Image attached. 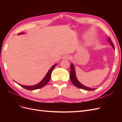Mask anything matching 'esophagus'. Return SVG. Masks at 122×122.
Here are the masks:
<instances>
[{
    "label": "esophagus",
    "mask_w": 122,
    "mask_h": 122,
    "mask_svg": "<svg viewBox=\"0 0 122 122\" xmlns=\"http://www.w3.org/2000/svg\"><path fill=\"white\" fill-rule=\"evenodd\" d=\"M70 58H71V56L69 55H68V54H66V55H64L63 57V59H70Z\"/></svg>",
    "instance_id": "esophagus-1"
}]
</instances>
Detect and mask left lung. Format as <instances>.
<instances>
[{"mask_svg":"<svg viewBox=\"0 0 122 122\" xmlns=\"http://www.w3.org/2000/svg\"><path fill=\"white\" fill-rule=\"evenodd\" d=\"M107 41L109 42L111 44V45L112 46L113 49L115 50L114 48V46L113 43L112 42V41H111V39L110 38H108ZM70 80L72 82V83L74 84V86H76V87L80 88V89H82L85 90H87V91H93L95 89H92V88H90L89 87L85 86L84 85H83L80 83L78 80L77 79L76 76V71H75V69H74V66L73 65V63H71V72H70Z\"/></svg>","mask_w":122,"mask_h":122,"instance_id":"1","label":"left lung"}]
</instances>
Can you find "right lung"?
Masks as SVG:
<instances>
[{
  "label": "right lung",
  "instance_id": "right-lung-1",
  "mask_svg": "<svg viewBox=\"0 0 122 122\" xmlns=\"http://www.w3.org/2000/svg\"><path fill=\"white\" fill-rule=\"evenodd\" d=\"M24 34V32H21L20 33H18V35H23ZM56 65V64H55L54 66H53L50 69V70L48 71L47 72V73L46 75V76L44 77V78L42 79V81L40 82L39 83L34 85H31V86H27V85H21V84H19L20 86H22V87L25 88V89H27L28 90H37L40 89L41 87H43V86H45V85L48 83V82L49 81V80H50L51 76V73L52 72L53 69L54 68Z\"/></svg>",
  "mask_w": 122,
  "mask_h": 122
}]
</instances>
